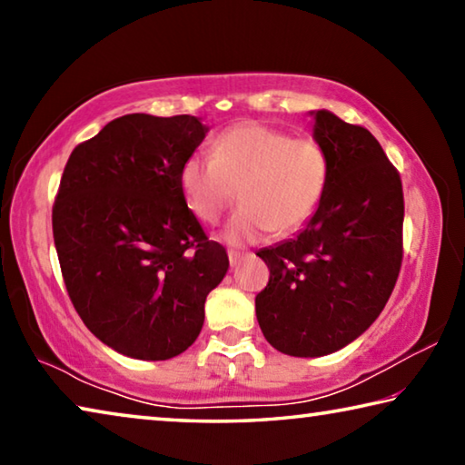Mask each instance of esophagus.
<instances>
[{
    "label": "esophagus",
    "instance_id": "1",
    "mask_svg": "<svg viewBox=\"0 0 465 465\" xmlns=\"http://www.w3.org/2000/svg\"><path fill=\"white\" fill-rule=\"evenodd\" d=\"M243 256H246V254H243V252H238V250H230V252H227V258H230V264H232V266L240 264V261H242Z\"/></svg>",
    "mask_w": 465,
    "mask_h": 465
}]
</instances>
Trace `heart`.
<instances>
[{
  "label": "heart",
  "mask_w": 465,
  "mask_h": 465,
  "mask_svg": "<svg viewBox=\"0 0 465 465\" xmlns=\"http://www.w3.org/2000/svg\"><path fill=\"white\" fill-rule=\"evenodd\" d=\"M330 178L324 145L313 137H293L262 123H240L219 135L213 153H193L180 170V188L193 213L215 223L235 199L222 230L240 246L269 230L295 232L316 213Z\"/></svg>",
  "instance_id": "heart-1"
}]
</instances>
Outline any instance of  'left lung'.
I'll use <instances>...</instances> for the list:
<instances>
[{
  "label": "left lung",
  "instance_id": "1",
  "mask_svg": "<svg viewBox=\"0 0 465 465\" xmlns=\"http://www.w3.org/2000/svg\"><path fill=\"white\" fill-rule=\"evenodd\" d=\"M330 160L320 207L293 240L256 252L271 271L256 295L266 341L291 357L344 349L380 316L402 264V183L377 139L312 110Z\"/></svg>",
  "mask_w": 465,
  "mask_h": 465
}]
</instances>
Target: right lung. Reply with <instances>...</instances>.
<instances>
[{
    "instance_id": "add662e5",
    "label": "right lung",
    "mask_w": 465,
    "mask_h": 465,
    "mask_svg": "<svg viewBox=\"0 0 465 465\" xmlns=\"http://www.w3.org/2000/svg\"><path fill=\"white\" fill-rule=\"evenodd\" d=\"M207 131L191 114H127L77 145L63 170L53 238L67 293L90 332L124 357L184 352L230 266L180 188Z\"/></svg>"
}]
</instances>
